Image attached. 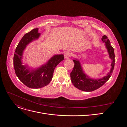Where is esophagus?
<instances>
[{
    "label": "esophagus",
    "mask_w": 127,
    "mask_h": 127,
    "mask_svg": "<svg viewBox=\"0 0 127 127\" xmlns=\"http://www.w3.org/2000/svg\"><path fill=\"white\" fill-rule=\"evenodd\" d=\"M72 55V53L70 51H66L64 53V57L66 59L70 57H71Z\"/></svg>",
    "instance_id": "esophagus-1"
}]
</instances>
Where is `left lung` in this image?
<instances>
[{
    "mask_svg": "<svg viewBox=\"0 0 127 127\" xmlns=\"http://www.w3.org/2000/svg\"><path fill=\"white\" fill-rule=\"evenodd\" d=\"M102 40L103 42H105L109 56L112 60V62L111 63L112 68L110 72L103 78L93 79L89 78L84 74L79 60L76 59L73 60L75 64L74 68L70 73V79L74 86L80 90L85 92H92L97 90L103 86L109 79L112 74L115 63L114 49L111 45L110 41L105 35H104L102 36Z\"/></svg>",
    "mask_w": 127,
    "mask_h": 127,
    "instance_id": "8db88e82",
    "label": "left lung"
}]
</instances>
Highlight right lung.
Segmentation results:
<instances>
[{
    "instance_id": "add662e5",
    "label": "right lung",
    "mask_w": 127,
    "mask_h": 127,
    "mask_svg": "<svg viewBox=\"0 0 127 127\" xmlns=\"http://www.w3.org/2000/svg\"><path fill=\"white\" fill-rule=\"evenodd\" d=\"M40 35L38 29H34L26 33L19 42L14 56V67L15 74L18 79L29 88H39L47 86L52 80L53 71L56 66L64 59L63 55L52 57L45 64L36 70L22 64L23 52L28 45L33 40L37 39Z\"/></svg>"
}]
</instances>
